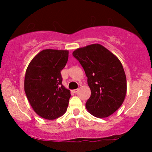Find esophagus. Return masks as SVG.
<instances>
[{
	"instance_id": "obj_1",
	"label": "esophagus",
	"mask_w": 152,
	"mask_h": 152,
	"mask_svg": "<svg viewBox=\"0 0 152 152\" xmlns=\"http://www.w3.org/2000/svg\"><path fill=\"white\" fill-rule=\"evenodd\" d=\"M78 91V89L77 88V89H74V90H73V92H74V93H77Z\"/></svg>"
}]
</instances>
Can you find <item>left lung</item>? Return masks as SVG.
<instances>
[{
	"mask_svg": "<svg viewBox=\"0 0 152 152\" xmlns=\"http://www.w3.org/2000/svg\"><path fill=\"white\" fill-rule=\"evenodd\" d=\"M73 56L83 68L91 89L86 103L88 112L98 118L114 114L126 94V78L121 61L99 43L78 48Z\"/></svg>",
	"mask_w": 152,
	"mask_h": 152,
	"instance_id": "obj_1",
	"label": "left lung"
}]
</instances>
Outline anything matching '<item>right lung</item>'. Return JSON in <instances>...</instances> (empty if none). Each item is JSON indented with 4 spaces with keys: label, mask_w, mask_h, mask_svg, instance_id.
Instances as JSON below:
<instances>
[{
    "label": "right lung",
    "mask_w": 152,
    "mask_h": 152,
    "mask_svg": "<svg viewBox=\"0 0 152 152\" xmlns=\"http://www.w3.org/2000/svg\"><path fill=\"white\" fill-rule=\"evenodd\" d=\"M69 58V50L45 49L28 66L24 90L31 107L38 116L53 120L67 110L70 91L62 85L61 71Z\"/></svg>",
    "instance_id": "obj_1"
}]
</instances>
